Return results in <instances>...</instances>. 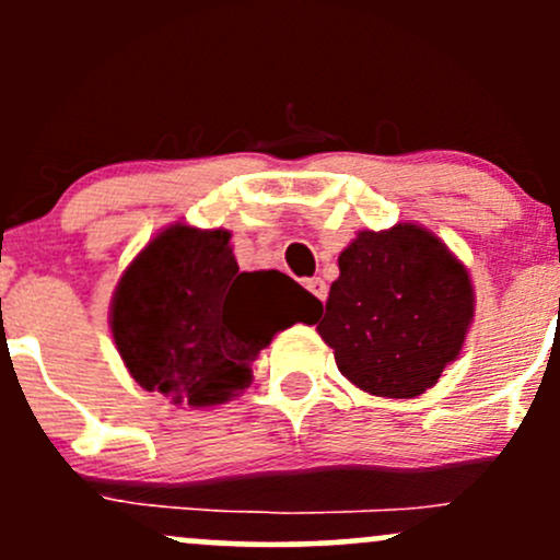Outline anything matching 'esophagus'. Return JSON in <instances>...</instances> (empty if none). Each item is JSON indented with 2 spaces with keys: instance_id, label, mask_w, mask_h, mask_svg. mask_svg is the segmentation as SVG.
Returning a JSON list of instances; mask_svg holds the SVG:
<instances>
[{
  "instance_id": "1",
  "label": "esophagus",
  "mask_w": 560,
  "mask_h": 560,
  "mask_svg": "<svg viewBox=\"0 0 560 560\" xmlns=\"http://www.w3.org/2000/svg\"><path fill=\"white\" fill-rule=\"evenodd\" d=\"M305 287H307V292L313 294V298H318L320 302H326V294H329V287H326L324 279H307Z\"/></svg>"
}]
</instances>
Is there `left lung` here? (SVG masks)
<instances>
[{
    "label": "left lung",
    "mask_w": 560,
    "mask_h": 560,
    "mask_svg": "<svg viewBox=\"0 0 560 560\" xmlns=\"http://www.w3.org/2000/svg\"><path fill=\"white\" fill-rule=\"evenodd\" d=\"M474 320L468 268L419 223L358 231L339 253L318 334L342 376L376 397H416L460 355Z\"/></svg>",
    "instance_id": "left-lung-1"
}]
</instances>
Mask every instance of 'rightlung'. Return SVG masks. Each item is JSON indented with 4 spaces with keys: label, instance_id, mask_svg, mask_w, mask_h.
<instances>
[{
    "label": "right lung",
    "instance_id": "right-lung-1",
    "mask_svg": "<svg viewBox=\"0 0 560 560\" xmlns=\"http://www.w3.org/2000/svg\"><path fill=\"white\" fill-rule=\"evenodd\" d=\"M316 313L320 302L287 273L240 271L226 229L173 223L120 276L110 329L139 387L213 408L249 387L276 331Z\"/></svg>",
    "mask_w": 560,
    "mask_h": 560
}]
</instances>
